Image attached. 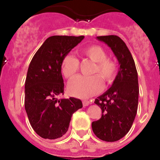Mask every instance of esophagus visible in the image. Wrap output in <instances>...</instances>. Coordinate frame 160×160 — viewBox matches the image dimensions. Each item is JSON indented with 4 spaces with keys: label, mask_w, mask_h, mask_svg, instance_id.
Segmentation results:
<instances>
[{
    "label": "esophagus",
    "mask_w": 160,
    "mask_h": 160,
    "mask_svg": "<svg viewBox=\"0 0 160 160\" xmlns=\"http://www.w3.org/2000/svg\"><path fill=\"white\" fill-rule=\"evenodd\" d=\"M90 101H88V100H83L82 101V104L84 107H87V106H89L90 104Z\"/></svg>",
    "instance_id": "34e87169"
}]
</instances>
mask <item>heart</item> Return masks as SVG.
<instances>
[{"instance_id": "b5f03b06", "label": "heart", "mask_w": 160, "mask_h": 160, "mask_svg": "<svg viewBox=\"0 0 160 160\" xmlns=\"http://www.w3.org/2000/svg\"><path fill=\"white\" fill-rule=\"evenodd\" d=\"M82 53L95 62L90 77L78 76L72 80L68 86L71 95L80 98H88L98 94L103 87L102 78L106 84H111L116 78L118 72L117 63L113 59L107 58L105 49L98 45L84 48ZM79 69V61L71 54L65 55L61 63V71L67 79L75 77Z\"/></svg>"}]
</instances>
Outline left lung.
Wrapping results in <instances>:
<instances>
[{
	"label": "left lung",
	"instance_id": "left-lung-1",
	"mask_svg": "<svg viewBox=\"0 0 160 160\" xmlns=\"http://www.w3.org/2000/svg\"><path fill=\"white\" fill-rule=\"evenodd\" d=\"M115 55L120 66L111 88L94 101L102 109V117L92 122V130L98 138L115 142L131 129L138 110V82L135 61L125 42L118 36L97 37Z\"/></svg>",
	"mask_w": 160,
	"mask_h": 160
}]
</instances>
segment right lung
<instances>
[{"label":"right lung","mask_w":160,"mask_h":160,"mask_svg":"<svg viewBox=\"0 0 160 160\" xmlns=\"http://www.w3.org/2000/svg\"><path fill=\"white\" fill-rule=\"evenodd\" d=\"M84 36H52L31 60L25 84V108L32 129L39 136L55 139L68 131L72 114L82 107L78 98L58 99L64 94L61 63Z\"/></svg>","instance_id":"obj_1"}]
</instances>
